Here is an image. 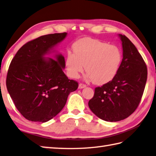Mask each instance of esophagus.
Returning <instances> with one entry per match:
<instances>
[{"label":"esophagus","mask_w":156,"mask_h":156,"mask_svg":"<svg viewBox=\"0 0 156 156\" xmlns=\"http://www.w3.org/2000/svg\"><path fill=\"white\" fill-rule=\"evenodd\" d=\"M86 87H87L86 84H83V83H80V84H79V85H78L79 89H83V88H85Z\"/></svg>","instance_id":"1"}]
</instances>
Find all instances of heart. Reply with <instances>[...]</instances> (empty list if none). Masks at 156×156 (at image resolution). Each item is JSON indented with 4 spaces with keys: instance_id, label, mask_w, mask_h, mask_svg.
Instances as JSON below:
<instances>
[{
    "instance_id": "heart-1",
    "label": "heart",
    "mask_w": 156,
    "mask_h": 156,
    "mask_svg": "<svg viewBox=\"0 0 156 156\" xmlns=\"http://www.w3.org/2000/svg\"><path fill=\"white\" fill-rule=\"evenodd\" d=\"M73 50V54L67 53L66 61L67 74L72 78H77L84 69L87 80L104 84L112 80L119 69L122 58L117 46L84 38L76 42Z\"/></svg>"
}]
</instances>
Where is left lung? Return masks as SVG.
I'll use <instances>...</instances> for the list:
<instances>
[{
	"instance_id": "obj_1",
	"label": "left lung",
	"mask_w": 156,
	"mask_h": 156,
	"mask_svg": "<svg viewBox=\"0 0 156 156\" xmlns=\"http://www.w3.org/2000/svg\"><path fill=\"white\" fill-rule=\"evenodd\" d=\"M123 59L112 80L96 87L89 101L90 110L100 119L110 122L125 119L134 112L145 90L147 68L132 42L119 34Z\"/></svg>"
}]
</instances>
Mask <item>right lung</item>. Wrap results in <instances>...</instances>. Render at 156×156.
Segmentation results:
<instances>
[{
  "instance_id": "obj_1",
  "label": "right lung",
  "mask_w": 156,
  "mask_h": 156,
  "mask_svg": "<svg viewBox=\"0 0 156 156\" xmlns=\"http://www.w3.org/2000/svg\"><path fill=\"white\" fill-rule=\"evenodd\" d=\"M67 33L39 37L22 46L11 61L6 85L16 108L27 120L46 122L63 108L71 92L78 83L63 72L66 61L62 55L55 59L44 58Z\"/></svg>"
}]
</instances>
